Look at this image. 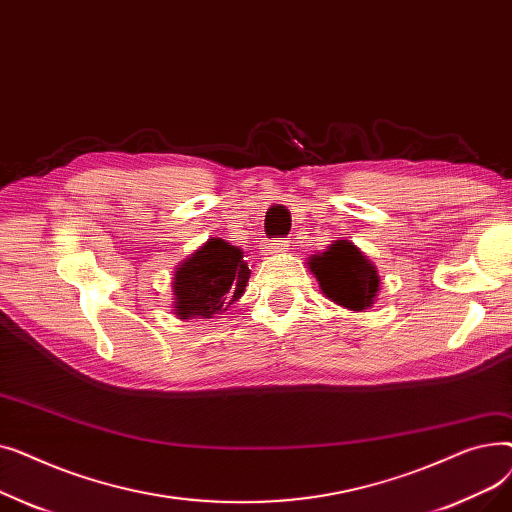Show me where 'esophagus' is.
I'll return each mask as SVG.
<instances>
[{"label":"esophagus","mask_w":512,"mask_h":512,"mask_svg":"<svg viewBox=\"0 0 512 512\" xmlns=\"http://www.w3.org/2000/svg\"><path fill=\"white\" fill-rule=\"evenodd\" d=\"M270 255H280L288 251V242L286 240H270V245L265 247Z\"/></svg>","instance_id":"1"}]
</instances>
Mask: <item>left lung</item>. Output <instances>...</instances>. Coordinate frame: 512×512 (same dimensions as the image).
<instances>
[{
  "instance_id": "obj_1",
  "label": "left lung",
  "mask_w": 512,
  "mask_h": 512,
  "mask_svg": "<svg viewBox=\"0 0 512 512\" xmlns=\"http://www.w3.org/2000/svg\"><path fill=\"white\" fill-rule=\"evenodd\" d=\"M309 270L330 301L351 311L369 309L380 292L378 270L351 240H336L328 251L313 255Z\"/></svg>"
}]
</instances>
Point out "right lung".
<instances>
[{
  "label": "right lung",
  "mask_w": 512,
  "mask_h": 512,
  "mask_svg": "<svg viewBox=\"0 0 512 512\" xmlns=\"http://www.w3.org/2000/svg\"><path fill=\"white\" fill-rule=\"evenodd\" d=\"M251 278L242 251L222 238H209L174 272V315L178 319H211L228 311Z\"/></svg>",
  "instance_id": "right-lung-1"
}]
</instances>
